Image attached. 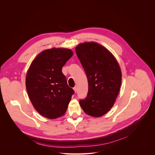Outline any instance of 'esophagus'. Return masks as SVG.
<instances>
[{"label": "esophagus", "instance_id": "34e87169", "mask_svg": "<svg viewBox=\"0 0 155 155\" xmlns=\"http://www.w3.org/2000/svg\"><path fill=\"white\" fill-rule=\"evenodd\" d=\"M74 91H75V93H77V92L78 88H77V86H75L74 87Z\"/></svg>", "mask_w": 155, "mask_h": 155}]
</instances>
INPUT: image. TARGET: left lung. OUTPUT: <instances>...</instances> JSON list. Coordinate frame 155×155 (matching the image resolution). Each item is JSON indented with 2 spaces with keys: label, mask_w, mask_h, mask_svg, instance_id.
Segmentation results:
<instances>
[{
  "label": "left lung",
  "mask_w": 155,
  "mask_h": 155,
  "mask_svg": "<svg viewBox=\"0 0 155 155\" xmlns=\"http://www.w3.org/2000/svg\"><path fill=\"white\" fill-rule=\"evenodd\" d=\"M75 51L88 82L87 96L80 100V106L88 115L101 117L113 107L119 93L120 65L111 53L96 42L80 43Z\"/></svg>",
  "instance_id": "left-lung-1"
}]
</instances>
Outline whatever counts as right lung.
I'll use <instances>...</instances> for the list:
<instances>
[{"instance_id": "obj_1", "label": "right lung", "mask_w": 155, "mask_h": 155, "mask_svg": "<svg viewBox=\"0 0 155 155\" xmlns=\"http://www.w3.org/2000/svg\"><path fill=\"white\" fill-rule=\"evenodd\" d=\"M70 49L51 48L37 55L26 78V86L35 109L42 116L55 119L63 115L74 94L62 68L73 55Z\"/></svg>"}]
</instances>
